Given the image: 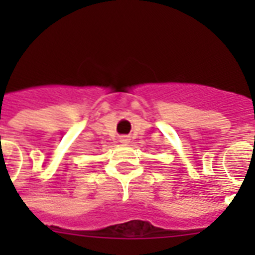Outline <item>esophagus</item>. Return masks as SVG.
Listing matches in <instances>:
<instances>
[{
    "mask_svg": "<svg viewBox=\"0 0 255 255\" xmlns=\"http://www.w3.org/2000/svg\"><path fill=\"white\" fill-rule=\"evenodd\" d=\"M120 141L123 144L129 143V141H130V136H128V135H123V136H120Z\"/></svg>",
    "mask_w": 255,
    "mask_h": 255,
    "instance_id": "1",
    "label": "esophagus"
}]
</instances>
